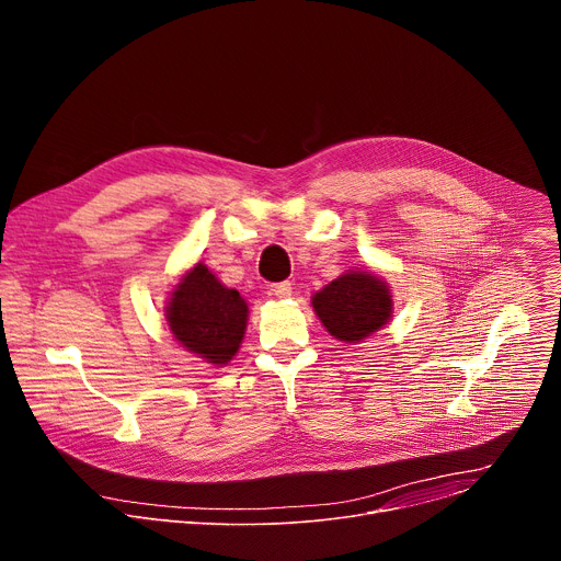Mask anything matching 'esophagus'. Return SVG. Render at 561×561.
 I'll return each instance as SVG.
<instances>
[{
	"instance_id": "obj_1",
	"label": "esophagus",
	"mask_w": 561,
	"mask_h": 561,
	"mask_svg": "<svg viewBox=\"0 0 561 561\" xmlns=\"http://www.w3.org/2000/svg\"><path fill=\"white\" fill-rule=\"evenodd\" d=\"M271 290H273V295H277L279 299H284V297H290L293 284H290V282H279V284H273Z\"/></svg>"
}]
</instances>
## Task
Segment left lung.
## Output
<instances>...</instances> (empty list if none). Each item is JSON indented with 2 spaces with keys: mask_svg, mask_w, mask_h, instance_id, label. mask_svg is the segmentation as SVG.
<instances>
[{
  "mask_svg": "<svg viewBox=\"0 0 561 561\" xmlns=\"http://www.w3.org/2000/svg\"><path fill=\"white\" fill-rule=\"evenodd\" d=\"M312 308L331 335L357 344L388 322L392 301L379 277L353 271L314 293Z\"/></svg>",
  "mask_w": 561,
  "mask_h": 561,
  "instance_id": "1",
  "label": "left lung"
}]
</instances>
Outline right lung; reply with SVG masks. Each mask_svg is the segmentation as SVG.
Listing matches in <instances>:
<instances>
[{
    "instance_id": "1",
    "label": "right lung",
    "mask_w": 561,
    "mask_h": 561,
    "mask_svg": "<svg viewBox=\"0 0 561 561\" xmlns=\"http://www.w3.org/2000/svg\"><path fill=\"white\" fill-rule=\"evenodd\" d=\"M167 314L182 346L210 364H226L242 344L249 306L234 288H226L197 264L178 284Z\"/></svg>"
}]
</instances>
